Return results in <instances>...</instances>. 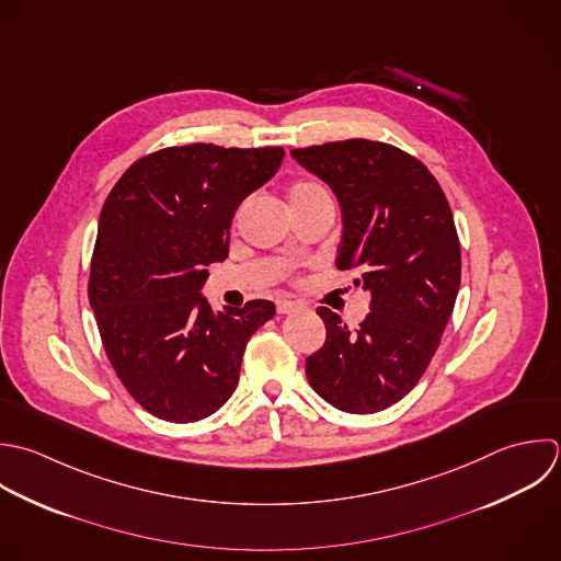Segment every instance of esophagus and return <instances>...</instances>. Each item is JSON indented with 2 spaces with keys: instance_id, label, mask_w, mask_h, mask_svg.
Wrapping results in <instances>:
<instances>
[{
  "instance_id": "1",
  "label": "esophagus",
  "mask_w": 561,
  "mask_h": 561,
  "mask_svg": "<svg viewBox=\"0 0 561 561\" xmlns=\"http://www.w3.org/2000/svg\"><path fill=\"white\" fill-rule=\"evenodd\" d=\"M304 308H306V306L299 304V301H290V299L277 301V312H279V314H293V312H299V310H304Z\"/></svg>"
}]
</instances>
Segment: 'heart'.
<instances>
[{
  "mask_svg": "<svg viewBox=\"0 0 561 561\" xmlns=\"http://www.w3.org/2000/svg\"><path fill=\"white\" fill-rule=\"evenodd\" d=\"M319 194H328L325 185L319 183V181H297L293 187H290V203H297V201H306L310 196H319Z\"/></svg>",
  "mask_w": 561,
  "mask_h": 561,
  "instance_id": "obj_1",
  "label": "heart"
}]
</instances>
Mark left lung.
<instances>
[{
  "mask_svg": "<svg viewBox=\"0 0 561 561\" xmlns=\"http://www.w3.org/2000/svg\"><path fill=\"white\" fill-rule=\"evenodd\" d=\"M290 154L334 190L343 209L336 266L371 293L356 330L317 308L325 343L306 358L308 382L339 411H385L420 382L455 310L461 244L453 209L431 170L391 144L345 139Z\"/></svg>",
  "mask_w": 561,
  "mask_h": 561,
  "instance_id": "left-lung-1",
  "label": "left lung"
}]
</instances>
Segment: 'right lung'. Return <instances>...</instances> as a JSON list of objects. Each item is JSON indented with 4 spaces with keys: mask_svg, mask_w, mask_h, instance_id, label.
<instances>
[{
    "mask_svg": "<svg viewBox=\"0 0 561 561\" xmlns=\"http://www.w3.org/2000/svg\"><path fill=\"white\" fill-rule=\"evenodd\" d=\"M284 148L168 146L137 159L108 192L89 271L104 354L150 415L187 424L236 391L244 347L275 304L214 312L198 295L229 253L238 205L279 168Z\"/></svg>",
    "mask_w": 561,
    "mask_h": 561,
    "instance_id": "obj_1",
    "label": "right lung"
}]
</instances>
